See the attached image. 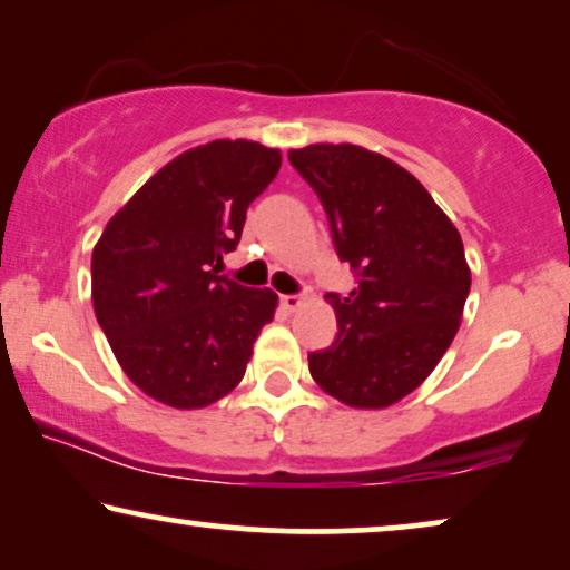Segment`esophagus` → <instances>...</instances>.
<instances>
[{"label": "esophagus", "mask_w": 570, "mask_h": 570, "mask_svg": "<svg viewBox=\"0 0 570 570\" xmlns=\"http://www.w3.org/2000/svg\"><path fill=\"white\" fill-rule=\"evenodd\" d=\"M282 307L288 309V312H294L296 307H302V296L299 294H284L282 296Z\"/></svg>", "instance_id": "1"}]
</instances>
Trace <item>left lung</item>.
I'll use <instances>...</instances> for the list:
<instances>
[{
  "mask_svg": "<svg viewBox=\"0 0 570 570\" xmlns=\"http://www.w3.org/2000/svg\"><path fill=\"white\" fill-rule=\"evenodd\" d=\"M327 214L335 253L356 274L327 294L338 335L309 374L351 407H387L434 372L460 327L470 268L460 232L405 167L356 144L288 151Z\"/></svg>",
  "mask_w": 570,
  "mask_h": 570,
  "instance_id": "1",
  "label": "left lung"
}]
</instances>
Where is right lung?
Segmentation results:
<instances>
[{
	"mask_svg": "<svg viewBox=\"0 0 570 570\" xmlns=\"http://www.w3.org/2000/svg\"><path fill=\"white\" fill-rule=\"evenodd\" d=\"M282 167L258 141L183 151L136 190L92 250V307L118 364L141 392L190 411L245 376L278 296L219 276L247 206Z\"/></svg>",
	"mask_w": 570,
	"mask_h": 570,
	"instance_id": "1",
	"label": "right lung"
}]
</instances>
